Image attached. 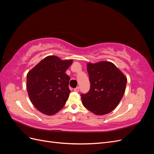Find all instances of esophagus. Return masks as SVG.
<instances>
[{"label": "esophagus", "instance_id": "obj_1", "mask_svg": "<svg viewBox=\"0 0 154 154\" xmlns=\"http://www.w3.org/2000/svg\"><path fill=\"white\" fill-rule=\"evenodd\" d=\"M79 89H80V88H79V87H76V88H74V91L78 92V91H79Z\"/></svg>", "mask_w": 154, "mask_h": 154}]
</instances>
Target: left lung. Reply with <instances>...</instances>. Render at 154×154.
I'll list each match as a JSON object with an SVG mask.
<instances>
[{
	"label": "left lung",
	"mask_w": 154,
	"mask_h": 154,
	"mask_svg": "<svg viewBox=\"0 0 154 154\" xmlns=\"http://www.w3.org/2000/svg\"><path fill=\"white\" fill-rule=\"evenodd\" d=\"M91 83L87 94H82V104L96 115L109 114L118 106L125 94L127 79L112 63H88Z\"/></svg>",
	"instance_id": "8db88e82"
}]
</instances>
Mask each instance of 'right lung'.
<instances>
[{
	"label": "right lung",
	"mask_w": 154,
	"mask_h": 154,
	"mask_svg": "<svg viewBox=\"0 0 154 154\" xmlns=\"http://www.w3.org/2000/svg\"><path fill=\"white\" fill-rule=\"evenodd\" d=\"M72 60H62L48 56L27 74V90L31 103L45 115H54L61 110L71 92L70 77L66 74Z\"/></svg>",
	"instance_id": "obj_1"
}]
</instances>
